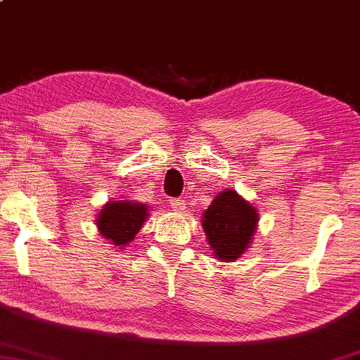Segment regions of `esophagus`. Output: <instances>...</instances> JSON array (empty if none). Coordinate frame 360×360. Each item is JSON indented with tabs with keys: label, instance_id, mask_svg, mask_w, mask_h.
Returning a JSON list of instances; mask_svg holds the SVG:
<instances>
[{
	"label": "esophagus",
	"instance_id": "1",
	"mask_svg": "<svg viewBox=\"0 0 360 360\" xmlns=\"http://www.w3.org/2000/svg\"><path fill=\"white\" fill-rule=\"evenodd\" d=\"M169 206L173 207V211L180 212V211L185 210V200L184 199H172V200H169Z\"/></svg>",
	"mask_w": 360,
	"mask_h": 360
}]
</instances>
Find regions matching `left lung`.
I'll list each match as a JSON object with an SVG mask.
<instances>
[{
	"label": "left lung",
	"instance_id": "left-lung-1",
	"mask_svg": "<svg viewBox=\"0 0 360 360\" xmlns=\"http://www.w3.org/2000/svg\"><path fill=\"white\" fill-rule=\"evenodd\" d=\"M259 212L233 188H225L211 200L202 212V228L212 256L221 262L237 261L250 243L257 230Z\"/></svg>",
	"mask_w": 360,
	"mask_h": 360
}]
</instances>
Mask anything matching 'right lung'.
<instances>
[{"label": "right lung", "mask_w": 360, "mask_h": 360, "mask_svg": "<svg viewBox=\"0 0 360 360\" xmlns=\"http://www.w3.org/2000/svg\"><path fill=\"white\" fill-rule=\"evenodd\" d=\"M148 216L149 207L146 204L129 199H111L98 212L96 225L103 238L123 249L141 231Z\"/></svg>", "instance_id": "right-lung-1"}]
</instances>
